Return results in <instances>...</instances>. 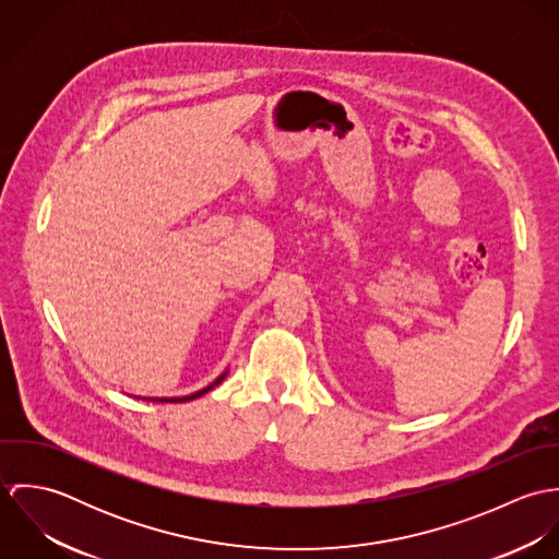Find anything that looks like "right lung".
Masks as SVG:
<instances>
[{
	"instance_id": "add662e5",
	"label": "right lung",
	"mask_w": 559,
	"mask_h": 559,
	"mask_svg": "<svg viewBox=\"0 0 559 559\" xmlns=\"http://www.w3.org/2000/svg\"><path fill=\"white\" fill-rule=\"evenodd\" d=\"M224 379H226V372H224L213 385H209V388H204V390H200V392H195V394H191V396H182V399H153V402H189V400L200 399L202 394H206V392H211L215 385H219Z\"/></svg>"
}]
</instances>
